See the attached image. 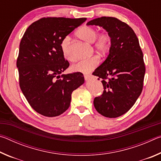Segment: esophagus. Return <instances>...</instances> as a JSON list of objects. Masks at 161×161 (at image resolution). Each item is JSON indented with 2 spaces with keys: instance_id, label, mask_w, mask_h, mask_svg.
I'll return each instance as SVG.
<instances>
[{
  "instance_id": "obj_1",
  "label": "esophagus",
  "mask_w": 161,
  "mask_h": 161,
  "mask_svg": "<svg viewBox=\"0 0 161 161\" xmlns=\"http://www.w3.org/2000/svg\"><path fill=\"white\" fill-rule=\"evenodd\" d=\"M92 75H84V79H85L86 81H88L92 79Z\"/></svg>"
}]
</instances>
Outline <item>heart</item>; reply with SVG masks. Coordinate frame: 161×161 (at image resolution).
Masks as SVG:
<instances>
[{
	"label": "heart",
	"instance_id": "heart-1",
	"mask_svg": "<svg viewBox=\"0 0 161 161\" xmlns=\"http://www.w3.org/2000/svg\"><path fill=\"white\" fill-rule=\"evenodd\" d=\"M77 36L89 44H93L95 50L99 53H103L110 47L111 37L107 32H102L98 34V31L96 28L91 26H83L76 32ZM69 37H65L62 40L60 47L64 58L68 60H72V58L69 53ZM99 64V59L97 57H92V58L81 59L74 64L72 66V69L74 72L84 73L90 72L97 67Z\"/></svg>",
	"mask_w": 161,
	"mask_h": 161
}]
</instances>
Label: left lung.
Listing matches in <instances>:
<instances>
[{
    "label": "left lung",
    "instance_id": "8db88e82",
    "mask_svg": "<svg viewBox=\"0 0 161 161\" xmlns=\"http://www.w3.org/2000/svg\"><path fill=\"white\" fill-rule=\"evenodd\" d=\"M86 25L102 27L111 37L109 54L93 72L102 79L104 89L94 105L102 116L116 118L133 107L142 92L146 72L142 50L133 29L119 19L98 18Z\"/></svg>",
    "mask_w": 161,
    "mask_h": 161
}]
</instances>
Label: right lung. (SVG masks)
Wrapping results in <instances>:
<instances>
[{"label":"right lung","mask_w":161,"mask_h":161,"mask_svg":"<svg viewBox=\"0 0 161 161\" xmlns=\"http://www.w3.org/2000/svg\"><path fill=\"white\" fill-rule=\"evenodd\" d=\"M86 20L43 18L32 23L22 37L17 59L20 87L31 107L41 115L63 114L69 107L72 92L84 83L81 72L60 75L69 66L60 44Z\"/></svg>","instance_id":"add662e5"}]
</instances>
